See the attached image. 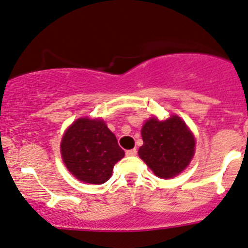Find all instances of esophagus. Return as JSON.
<instances>
[{
  "label": "esophagus",
  "mask_w": 248,
  "mask_h": 248,
  "mask_svg": "<svg viewBox=\"0 0 248 248\" xmlns=\"http://www.w3.org/2000/svg\"><path fill=\"white\" fill-rule=\"evenodd\" d=\"M127 155H137V148H132V150H127L126 151Z\"/></svg>",
  "instance_id": "34e87169"
}]
</instances>
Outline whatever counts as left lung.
Listing matches in <instances>:
<instances>
[{"label": "left lung", "mask_w": 248, "mask_h": 248, "mask_svg": "<svg viewBox=\"0 0 248 248\" xmlns=\"http://www.w3.org/2000/svg\"><path fill=\"white\" fill-rule=\"evenodd\" d=\"M144 145L139 157L160 178H172L189 165L195 153V138L177 115L164 121L151 117L141 128Z\"/></svg>", "instance_id": "8db88e82"}]
</instances>
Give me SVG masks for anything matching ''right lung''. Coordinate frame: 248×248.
<instances>
[{"label":"right lung","mask_w":248,"mask_h":248,"mask_svg":"<svg viewBox=\"0 0 248 248\" xmlns=\"http://www.w3.org/2000/svg\"><path fill=\"white\" fill-rule=\"evenodd\" d=\"M61 152L67 170L77 179L90 184L106 183L114 165L124 155L106 122L88 117L77 119L66 129Z\"/></svg>","instance_id":"1"}]
</instances>
